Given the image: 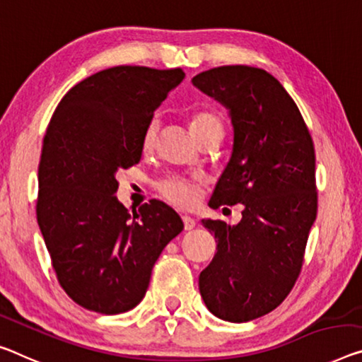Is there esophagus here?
I'll use <instances>...</instances> for the list:
<instances>
[{
    "label": "esophagus",
    "mask_w": 362,
    "mask_h": 362,
    "mask_svg": "<svg viewBox=\"0 0 362 362\" xmlns=\"http://www.w3.org/2000/svg\"><path fill=\"white\" fill-rule=\"evenodd\" d=\"M182 223H185V230L186 231H191L194 226H196V221H194V218H191V216L185 215L182 216Z\"/></svg>",
    "instance_id": "obj_1"
}]
</instances>
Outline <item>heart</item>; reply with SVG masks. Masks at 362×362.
Instances as JSON below:
<instances>
[{"label": "heart", "instance_id": "obj_1", "mask_svg": "<svg viewBox=\"0 0 362 362\" xmlns=\"http://www.w3.org/2000/svg\"><path fill=\"white\" fill-rule=\"evenodd\" d=\"M157 129L158 124L157 121L152 119L146 126V129L142 132V141L141 146L144 152H150L155 146V139H157ZM189 129H191L192 136L199 134V132L209 131V129H220L223 131V126H221V119L218 115H215L214 111H197L191 116L189 119ZM160 196L165 200H168L170 204L176 205V207L181 209H189L196 204L197 200V182L194 180H189V177L182 176H170L165 177V180H160L157 185H155Z\"/></svg>", "mask_w": 362, "mask_h": 362}]
</instances>
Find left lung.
<instances>
[{
    "instance_id": "left-lung-1",
    "label": "left lung",
    "mask_w": 362,
    "mask_h": 362,
    "mask_svg": "<svg viewBox=\"0 0 362 362\" xmlns=\"http://www.w3.org/2000/svg\"><path fill=\"white\" fill-rule=\"evenodd\" d=\"M192 84L230 110L235 127L210 207L244 205L236 226L202 220L216 254L200 272V296L220 319L249 322L285 301L301 274L317 215L314 142L290 93L264 69L220 66Z\"/></svg>"
}]
</instances>
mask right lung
Returning a JSON list of instances; mask_svg holds the SVG:
<instances>
[{
    "instance_id": "add662e5",
    "label": "right lung",
    "mask_w": 362,
    "mask_h": 362,
    "mask_svg": "<svg viewBox=\"0 0 362 362\" xmlns=\"http://www.w3.org/2000/svg\"><path fill=\"white\" fill-rule=\"evenodd\" d=\"M182 77L181 68L115 66L72 87L49 119L37 221L61 288L87 310L136 308L160 254L185 228L160 200L131 215L115 197L116 171L139 163L144 129Z\"/></svg>"
}]
</instances>
